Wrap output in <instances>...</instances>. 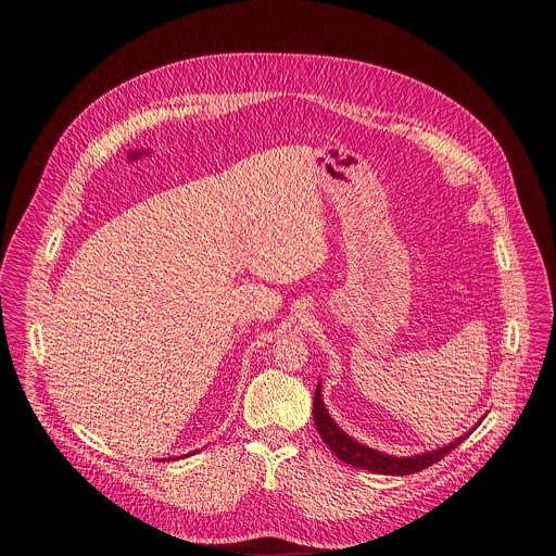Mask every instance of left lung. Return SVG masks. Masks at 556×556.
I'll return each instance as SVG.
<instances>
[{
	"instance_id": "obj_1",
	"label": "left lung",
	"mask_w": 556,
	"mask_h": 556,
	"mask_svg": "<svg viewBox=\"0 0 556 556\" xmlns=\"http://www.w3.org/2000/svg\"><path fill=\"white\" fill-rule=\"evenodd\" d=\"M484 420V418H482ZM480 420V422H482ZM480 422L470 427V431H466L464 435L455 438L453 442L444 444V446H438L433 451H425V453H418V455H407V457H395V455H389V453H382V451H376L371 446H365L361 444L358 440H354L352 435H348L337 422L334 418L328 414L326 405H324V399H321V380L319 384H316V391H314V425H316V431H319L321 440L332 448V453L343 459L345 464H352L356 468H365V470H371V472H380V475H409V472H418L435 462H440L444 455H448L455 446H459L475 429L480 427Z\"/></svg>"
}]
</instances>
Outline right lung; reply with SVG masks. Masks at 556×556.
I'll use <instances>...</instances> for the list:
<instances>
[{
	"instance_id": "1",
	"label": "right lung",
	"mask_w": 556,
	"mask_h": 556,
	"mask_svg": "<svg viewBox=\"0 0 556 556\" xmlns=\"http://www.w3.org/2000/svg\"><path fill=\"white\" fill-rule=\"evenodd\" d=\"M187 455H189V453H187ZM167 462H169V457H167Z\"/></svg>"
}]
</instances>
